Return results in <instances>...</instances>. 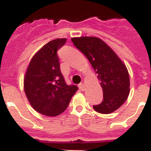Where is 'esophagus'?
Segmentation results:
<instances>
[{
	"label": "esophagus",
	"mask_w": 151,
	"mask_h": 151,
	"mask_svg": "<svg viewBox=\"0 0 151 151\" xmlns=\"http://www.w3.org/2000/svg\"><path fill=\"white\" fill-rule=\"evenodd\" d=\"M79 87L81 90H85V85H84V83H80V84L79 85Z\"/></svg>",
	"instance_id": "34e87169"
}]
</instances>
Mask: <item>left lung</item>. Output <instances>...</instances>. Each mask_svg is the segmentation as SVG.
Here are the masks:
<instances>
[{"mask_svg":"<svg viewBox=\"0 0 151 151\" xmlns=\"http://www.w3.org/2000/svg\"><path fill=\"white\" fill-rule=\"evenodd\" d=\"M71 40L87 58L103 89V101L93 106V109L101 114L114 112L125 103L129 94V76L126 66L98 37H74Z\"/></svg>","mask_w":151,"mask_h":151,"instance_id":"left-lung-1","label":"left lung"}]
</instances>
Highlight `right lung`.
Segmentation results:
<instances>
[{"mask_svg": "<svg viewBox=\"0 0 151 151\" xmlns=\"http://www.w3.org/2000/svg\"><path fill=\"white\" fill-rule=\"evenodd\" d=\"M67 39L48 42L32 57L24 78V90L31 106L46 116L55 117L66 110L78 87L67 85L60 69L57 51Z\"/></svg>", "mask_w": 151, "mask_h": 151, "instance_id": "obj_1", "label": "right lung"}]
</instances>
